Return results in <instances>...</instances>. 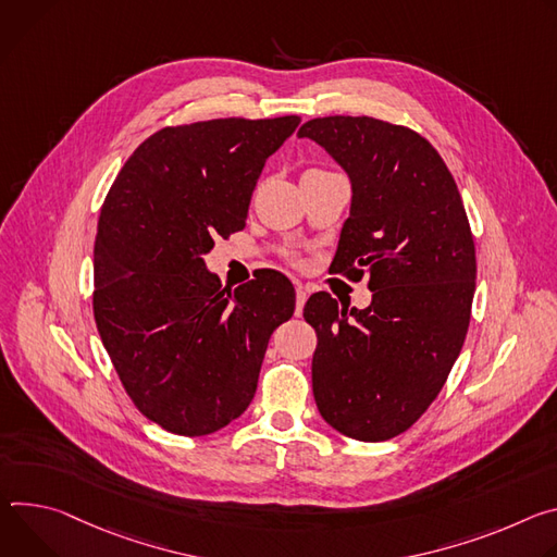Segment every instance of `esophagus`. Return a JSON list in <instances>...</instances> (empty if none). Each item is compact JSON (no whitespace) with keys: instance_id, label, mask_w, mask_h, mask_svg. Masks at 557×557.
Masks as SVG:
<instances>
[{"instance_id":"obj_1","label":"esophagus","mask_w":557,"mask_h":557,"mask_svg":"<svg viewBox=\"0 0 557 557\" xmlns=\"http://www.w3.org/2000/svg\"><path fill=\"white\" fill-rule=\"evenodd\" d=\"M307 300V292L302 289V285H296V317L302 314V307Z\"/></svg>"}]
</instances>
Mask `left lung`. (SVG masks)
Here are the masks:
<instances>
[{"label":"left lung","instance_id":"left-lung-1","mask_svg":"<svg viewBox=\"0 0 557 557\" xmlns=\"http://www.w3.org/2000/svg\"><path fill=\"white\" fill-rule=\"evenodd\" d=\"M298 137L347 172L349 219L330 272L369 276L364 310L310 296L314 400L343 436L381 443L441 394L462 349L475 292V247L458 185L418 133L374 116H319Z\"/></svg>","mask_w":557,"mask_h":557}]
</instances>
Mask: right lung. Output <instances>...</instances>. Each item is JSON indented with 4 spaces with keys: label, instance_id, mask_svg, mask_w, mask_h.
<instances>
[{
    "label": "right lung",
    "instance_id": "obj_1",
    "mask_svg": "<svg viewBox=\"0 0 557 557\" xmlns=\"http://www.w3.org/2000/svg\"><path fill=\"white\" fill-rule=\"evenodd\" d=\"M298 116L163 128L121 168L95 238L92 310L137 409L178 436H206L252 403L294 287L268 270L234 292L203 257L245 227L257 181Z\"/></svg>",
    "mask_w": 557,
    "mask_h": 557
}]
</instances>
